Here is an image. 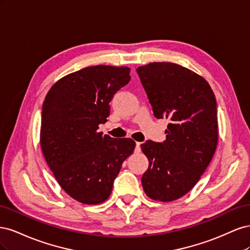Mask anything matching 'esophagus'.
Masks as SVG:
<instances>
[{"label":"esophagus","mask_w":250,"mask_h":250,"mask_svg":"<svg viewBox=\"0 0 250 250\" xmlns=\"http://www.w3.org/2000/svg\"><path fill=\"white\" fill-rule=\"evenodd\" d=\"M135 152H141V143L137 142L135 143Z\"/></svg>","instance_id":"esophagus-1"}]
</instances>
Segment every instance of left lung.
<instances>
[{
    "instance_id": "8db88e82",
    "label": "left lung",
    "mask_w": 250,
    "mask_h": 250,
    "mask_svg": "<svg viewBox=\"0 0 250 250\" xmlns=\"http://www.w3.org/2000/svg\"><path fill=\"white\" fill-rule=\"evenodd\" d=\"M137 73L155 118L170 121L166 141L141 145L149 161L142 186L151 199L174 201L192 190L214 156L216 98L206 79L176 63L151 62Z\"/></svg>"
}]
</instances>
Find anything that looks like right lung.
<instances>
[{
    "label": "right lung",
    "mask_w": 250,
    "mask_h": 250,
    "mask_svg": "<svg viewBox=\"0 0 250 250\" xmlns=\"http://www.w3.org/2000/svg\"><path fill=\"white\" fill-rule=\"evenodd\" d=\"M127 66L94 65L59 79L42 104L41 147L59 186L84 204L106 200L123 162L134 150L131 139L98 132L109 103L130 81Z\"/></svg>",
    "instance_id": "obj_1"
}]
</instances>
